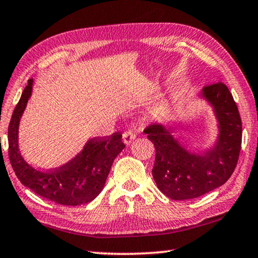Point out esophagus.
Instances as JSON below:
<instances>
[{"label":"esophagus","instance_id":"esophagus-1","mask_svg":"<svg viewBox=\"0 0 258 258\" xmlns=\"http://www.w3.org/2000/svg\"><path fill=\"white\" fill-rule=\"evenodd\" d=\"M137 137L133 131H126V132L123 134V141L126 146H130L131 143L133 142V140Z\"/></svg>","mask_w":258,"mask_h":258}]
</instances>
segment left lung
Masks as SVG:
<instances>
[{
    "mask_svg": "<svg viewBox=\"0 0 258 258\" xmlns=\"http://www.w3.org/2000/svg\"><path fill=\"white\" fill-rule=\"evenodd\" d=\"M199 98L212 107L217 123L216 138L207 150H189L167 125H150L145 132L156 149L152 176L158 189L173 200L198 198L223 185L241 149V118L228 86L217 83L204 87Z\"/></svg>",
    "mask_w": 258,
    "mask_h": 258,
    "instance_id": "8db88e82",
    "label": "left lung"
}]
</instances>
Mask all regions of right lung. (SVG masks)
Wrapping results in <instances>:
<instances>
[{
  "mask_svg": "<svg viewBox=\"0 0 258 258\" xmlns=\"http://www.w3.org/2000/svg\"><path fill=\"white\" fill-rule=\"evenodd\" d=\"M33 85L32 78L15 108L8 130L9 158L17 177L35 194L55 204L80 206L92 202L106 184L113 160L125 148L121 134L89 139L73 159L58 168L41 171L33 167L24 159L19 149V124L32 97Z\"/></svg>",
  "mask_w": 258,
  "mask_h": 258,
  "instance_id": "right-lung-1",
  "label": "right lung"
}]
</instances>
